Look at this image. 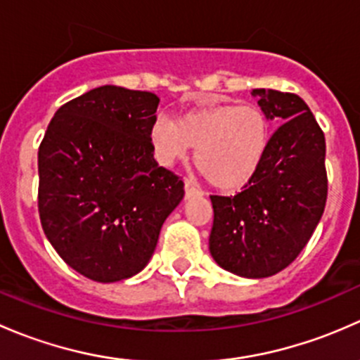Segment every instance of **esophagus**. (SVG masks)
<instances>
[{
  "instance_id": "esophagus-1",
  "label": "esophagus",
  "mask_w": 360,
  "mask_h": 360,
  "mask_svg": "<svg viewBox=\"0 0 360 360\" xmlns=\"http://www.w3.org/2000/svg\"><path fill=\"white\" fill-rule=\"evenodd\" d=\"M184 195H186V198L198 197V195H202V190L191 179H184Z\"/></svg>"
}]
</instances>
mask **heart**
Instances as JSON below:
<instances>
[{
  "label": "heart",
  "instance_id": "b5f03b06",
  "mask_svg": "<svg viewBox=\"0 0 360 360\" xmlns=\"http://www.w3.org/2000/svg\"><path fill=\"white\" fill-rule=\"evenodd\" d=\"M151 148L162 165H172L195 148V165L221 191L244 188L268 153L271 122L256 104L216 103L183 112L177 123L158 116L150 130Z\"/></svg>",
  "mask_w": 360,
  "mask_h": 360
}]
</instances>
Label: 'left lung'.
I'll return each instance as SVG.
<instances>
[{
  "label": "left lung",
  "instance_id": "left-lung-1",
  "mask_svg": "<svg viewBox=\"0 0 360 360\" xmlns=\"http://www.w3.org/2000/svg\"><path fill=\"white\" fill-rule=\"evenodd\" d=\"M254 96L281 127L240 193L210 195L209 249L224 270L263 278L288 268L314 235L328 200V172L324 132L307 103L271 89H256Z\"/></svg>",
  "mask_w": 360,
  "mask_h": 360
}]
</instances>
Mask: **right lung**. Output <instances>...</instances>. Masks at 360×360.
Segmentation results:
<instances>
[{
    "instance_id": "1",
    "label": "right lung",
    "mask_w": 360,
    "mask_h": 360,
    "mask_svg": "<svg viewBox=\"0 0 360 360\" xmlns=\"http://www.w3.org/2000/svg\"><path fill=\"white\" fill-rule=\"evenodd\" d=\"M155 94L104 85L63 104L38 150V212L60 257L83 277L118 282L143 270L163 221L184 197L158 167Z\"/></svg>"
}]
</instances>
